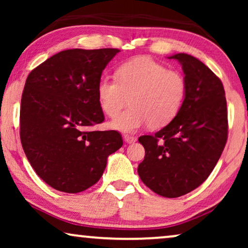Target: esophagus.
<instances>
[{"mask_svg": "<svg viewBox=\"0 0 248 248\" xmlns=\"http://www.w3.org/2000/svg\"><path fill=\"white\" fill-rule=\"evenodd\" d=\"M124 140L125 142H127V143H134V142L137 141V138L132 137V135H125Z\"/></svg>", "mask_w": 248, "mask_h": 248, "instance_id": "obj_1", "label": "esophagus"}]
</instances>
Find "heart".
Wrapping results in <instances>:
<instances>
[{
  "mask_svg": "<svg viewBox=\"0 0 248 248\" xmlns=\"http://www.w3.org/2000/svg\"><path fill=\"white\" fill-rule=\"evenodd\" d=\"M116 76L100 78L97 84L99 106L107 116H116L130 98L131 107L111 122L115 130L135 132L148 124L161 128L178 114L187 89L181 72L149 56H138L121 64Z\"/></svg>",
  "mask_w": 248,
  "mask_h": 248,
  "instance_id": "1",
  "label": "heart"
}]
</instances>
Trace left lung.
Instances as JSON below:
<instances>
[{"mask_svg": "<svg viewBox=\"0 0 248 248\" xmlns=\"http://www.w3.org/2000/svg\"><path fill=\"white\" fill-rule=\"evenodd\" d=\"M185 74L186 96L176 117L139 142L145 155L138 174L151 191L178 198L199 187L216 167L228 138L225 89L218 77L188 54H175Z\"/></svg>", "mask_w": 248, "mask_h": 248, "instance_id": "1", "label": "left lung"}]
</instances>
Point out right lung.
Masks as SVG:
<instances>
[{"instance_id": "1", "label": "right lung", "mask_w": 248, "mask_h": 248, "mask_svg": "<svg viewBox=\"0 0 248 248\" xmlns=\"http://www.w3.org/2000/svg\"><path fill=\"white\" fill-rule=\"evenodd\" d=\"M120 49H66L29 73L20 108L23 151L46 184L79 193L99 181L108 155L123 145L117 131L90 130L105 117L101 73Z\"/></svg>"}]
</instances>
